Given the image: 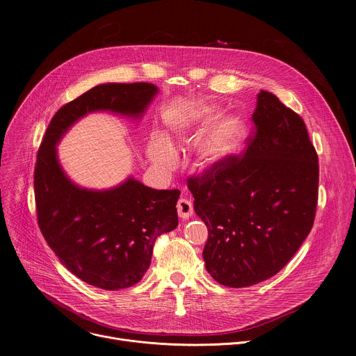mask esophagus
<instances>
[{"label":"esophagus","mask_w":356,"mask_h":356,"mask_svg":"<svg viewBox=\"0 0 356 356\" xmlns=\"http://www.w3.org/2000/svg\"><path fill=\"white\" fill-rule=\"evenodd\" d=\"M177 213H179V217L183 218V220L190 218L193 216V213H194L191 201H188L187 198H180L177 201Z\"/></svg>","instance_id":"obj_1"}]
</instances>
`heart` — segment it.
<instances>
[{
  "label": "heart",
  "instance_id": "obj_1",
  "mask_svg": "<svg viewBox=\"0 0 356 356\" xmlns=\"http://www.w3.org/2000/svg\"><path fill=\"white\" fill-rule=\"evenodd\" d=\"M214 104H183L168 118L163 135H154L146 145L147 159L161 168H172L176 162V146L197 138L218 115ZM246 135V121L238 114H227L216 121L201 139L197 150L201 168L221 165L239 149Z\"/></svg>",
  "mask_w": 356,
  "mask_h": 356
}]
</instances>
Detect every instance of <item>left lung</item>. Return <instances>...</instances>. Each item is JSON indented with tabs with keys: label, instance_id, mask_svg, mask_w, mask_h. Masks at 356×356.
Masks as SVG:
<instances>
[{
	"label": "left lung",
	"instance_id": "left-lung-1",
	"mask_svg": "<svg viewBox=\"0 0 356 356\" xmlns=\"http://www.w3.org/2000/svg\"><path fill=\"white\" fill-rule=\"evenodd\" d=\"M252 121L257 132L242 158L188 181L209 229L206 269L235 289L284 268L313 228L318 198V158L301 117L261 90Z\"/></svg>",
	"mask_w": 356,
	"mask_h": 356
}]
</instances>
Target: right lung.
Returning <instances> with one entry per match:
<instances>
[{
    "mask_svg": "<svg viewBox=\"0 0 356 356\" xmlns=\"http://www.w3.org/2000/svg\"><path fill=\"white\" fill-rule=\"evenodd\" d=\"M158 91L150 83L92 87L55 114L38 152L33 187L39 228L67 270L104 290L127 289L142 279L156 238L179 224L180 191L150 188L134 177L108 190L80 187L62 169L56 145L90 113L142 118Z\"/></svg>",
    "mask_w": 356,
    "mask_h": 356,
    "instance_id": "1",
    "label": "right lung"
}]
</instances>
